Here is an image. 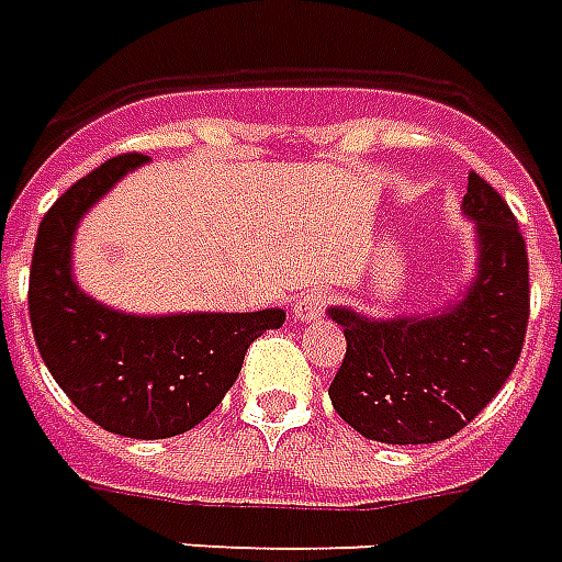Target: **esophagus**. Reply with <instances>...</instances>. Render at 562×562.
Masks as SVG:
<instances>
[{
    "label": "esophagus",
    "mask_w": 562,
    "mask_h": 562,
    "mask_svg": "<svg viewBox=\"0 0 562 562\" xmlns=\"http://www.w3.org/2000/svg\"><path fill=\"white\" fill-rule=\"evenodd\" d=\"M325 306H328V294L306 292L304 297L294 301V318H297V322H313V318H318L325 313Z\"/></svg>",
    "instance_id": "esophagus-1"
}]
</instances>
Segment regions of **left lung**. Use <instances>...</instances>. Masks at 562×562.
<instances>
[{"mask_svg": "<svg viewBox=\"0 0 562 562\" xmlns=\"http://www.w3.org/2000/svg\"><path fill=\"white\" fill-rule=\"evenodd\" d=\"M463 213L475 222L479 273L460 301L427 316H328L346 334L330 403L367 439L422 446L448 439L482 413L518 364L530 318V265L518 220L472 171Z\"/></svg>", "mask_w": 562, "mask_h": 562, "instance_id": "obj_1", "label": "left lung"}]
</instances>
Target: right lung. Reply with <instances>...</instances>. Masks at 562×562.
<instances>
[{"label":"right lung","mask_w":562,"mask_h":562,"mask_svg":"<svg viewBox=\"0 0 562 562\" xmlns=\"http://www.w3.org/2000/svg\"><path fill=\"white\" fill-rule=\"evenodd\" d=\"M144 161V153L108 159L44 213L30 268V322L50 376L90 422L108 434L165 439L220 406L249 342L280 328L285 313L128 316L80 292L71 277L75 228Z\"/></svg>","instance_id":"obj_1"}]
</instances>
